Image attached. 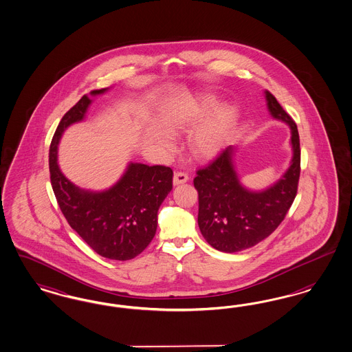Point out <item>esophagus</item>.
<instances>
[{"label": "esophagus", "mask_w": 352, "mask_h": 352, "mask_svg": "<svg viewBox=\"0 0 352 352\" xmlns=\"http://www.w3.org/2000/svg\"><path fill=\"white\" fill-rule=\"evenodd\" d=\"M189 180V176L184 172H176L175 176H173V185H180Z\"/></svg>", "instance_id": "esophagus-1"}]
</instances>
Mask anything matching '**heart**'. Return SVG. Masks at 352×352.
Here are the masks:
<instances>
[{
	"label": "heart",
	"instance_id": "1",
	"mask_svg": "<svg viewBox=\"0 0 352 352\" xmlns=\"http://www.w3.org/2000/svg\"><path fill=\"white\" fill-rule=\"evenodd\" d=\"M215 105L217 99L212 96H204L182 105L168 115V129L172 133L192 129ZM234 122L236 111L232 107H223L210 113L190 135L189 146L192 153L201 159L215 157L227 144L234 131ZM157 141L166 148L172 147L170 140L164 135H157Z\"/></svg>",
	"mask_w": 352,
	"mask_h": 352
}]
</instances>
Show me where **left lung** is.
Masks as SVG:
<instances>
[{
	"mask_svg": "<svg viewBox=\"0 0 352 352\" xmlns=\"http://www.w3.org/2000/svg\"><path fill=\"white\" fill-rule=\"evenodd\" d=\"M265 99L272 118L286 122L291 131L292 157L286 172L270 186L250 190L234 168L236 147L228 146L206 168L197 170L193 182L198 192L199 231L211 247L224 253L254 247L273 234L298 192V126L270 92L265 91Z\"/></svg>",
	"mask_w": 352,
	"mask_h": 352,
	"instance_id": "obj_1",
	"label": "left lung"
}]
</instances>
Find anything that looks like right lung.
Here are the masks:
<instances>
[{
	"label": "right lung",
	"instance_id": "1",
	"mask_svg": "<svg viewBox=\"0 0 352 352\" xmlns=\"http://www.w3.org/2000/svg\"><path fill=\"white\" fill-rule=\"evenodd\" d=\"M108 90L82 96L61 118L50 148V172L56 199L70 227L102 257L128 261L142 253L155 236L157 210L172 190V170L131 162L111 188L89 190L70 182L57 162L64 131L85 120L91 98Z\"/></svg>",
	"mask_w": 352,
	"mask_h": 352
}]
</instances>
